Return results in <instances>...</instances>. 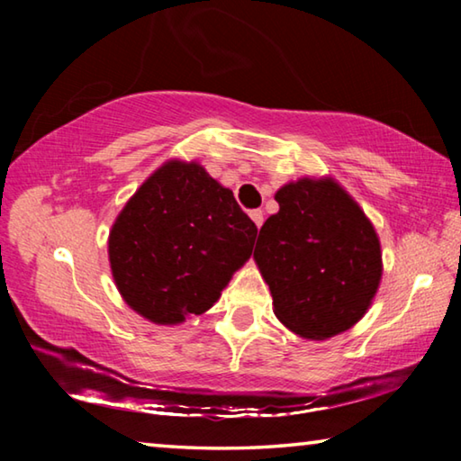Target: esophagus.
Instances as JSON below:
<instances>
[{"label":"esophagus","instance_id":"obj_1","mask_svg":"<svg viewBox=\"0 0 461 461\" xmlns=\"http://www.w3.org/2000/svg\"><path fill=\"white\" fill-rule=\"evenodd\" d=\"M249 217H252V221L256 223V228H262V223H264V213L260 212V209H254V212H249Z\"/></svg>","mask_w":461,"mask_h":461}]
</instances>
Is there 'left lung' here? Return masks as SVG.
Segmentation results:
<instances>
[{"label": "left lung", "instance_id": "1", "mask_svg": "<svg viewBox=\"0 0 461 461\" xmlns=\"http://www.w3.org/2000/svg\"><path fill=\"white\" fill-rule=\"evenodd\" d=\"M278 213L264 221L254 260L272 311L305 339H330L370 309L382 280L378 233L333 176H301L280 186Z\"/></svg>", "mask_w": 461, "mask_h": 461}]
</instances>
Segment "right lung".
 Returning <instances> with one entry per match:
<instances>
[{
  "label": "right lung",
  "mask_w": 461,
  "mask_h": 461,
  "mask_svg": "<svg viewBox=\"0 0 461 461\" xmlns=\"http://www.w3.org/2000/svg\"><path fill=\"white\" fill-rule=\"evenodd\" d=\"M254 221L197 160L170 158L138 186L107 238L113 283L156 325L203 315L252 256Z\"/></svg>",
  "instance_id": "1"
}]
</instances>
